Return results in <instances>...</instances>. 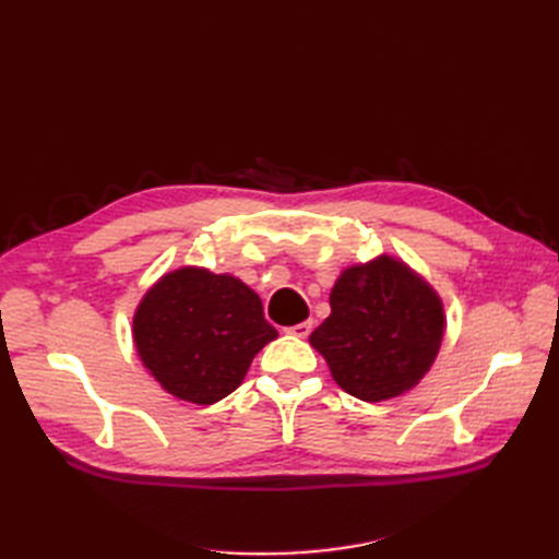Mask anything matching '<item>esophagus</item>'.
I'll use <instances>...</instances> for the list:
<instances>
[{"instance_id":"34e87169","label":"esophagus","mask_w":559,"mask_h":559,"mask_svg":"<svg viewBox=\"0 0 559 559\" xmlns=\"http://www.w3.org/2000/svg\"><path fill=\"white\" fill-rule=\"evenodd\" d=\"M284 331H286V333H292V335H298V337H308V335H310V331H312V321H310V319H308V321H300V324L286 326Z\"/></svg>"}]
</instances>
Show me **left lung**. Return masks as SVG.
<instances>
[{"label":"left lung","mask_w":559,"mask_h":559,"mask_svg":"<svg viewBox=\"0 0 559 559\" xmlns=\"http://www.w3.org/2000/svg\"><path fill=\"white\" fill-rule=\"evenodd\" d=\"M443 341V306L394 259L354 265L331 292V314L310 343L347 394L384 401L415 386Z\"/></svg>","instance_id":"obj_1"}]
</instances>
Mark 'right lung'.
I'll use <instances>...</instances> for the list:
<instances>
[{
    "label": "right lung",
    "mask_w": 559,
    "mask_h": 559,
    "mask_svg": "<svg viewBox=\"0 0 559 559\" xmlns=\"http://www.w3.org/2000/svg\"><path fill=\"white\" fill-rule=\"evenodd\" d=\"M132 326L151 376L198 405L238 389L257 352L277 337L247 284L195 267L165 275L140 302Z\"/></svg>",
    "instance_id": "obj_1"
}]
</instances>
